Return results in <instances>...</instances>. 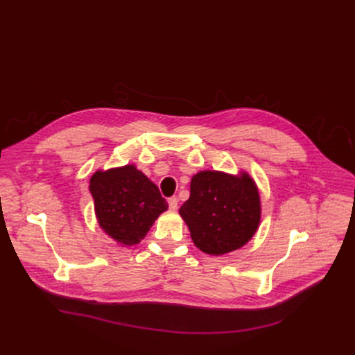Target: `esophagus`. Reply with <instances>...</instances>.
<instances>
[{
	"mask_svg": "<svg viewBox=\"0 0 355 355\" xmlns=\"http://www.w3.org/2000/svg\"><path fill=\"white\" fill-rule=\"evenodd\" d=\"M178 198L176 196H172V198H168L167 199V204H168V208H171L172 211H176L178 209Z\"/></svg>",
	"mask_w": 355,
	"mask_h": 355,
	"instance_id": "obj_1",
	"label": "esophagus"
}]
</instances>
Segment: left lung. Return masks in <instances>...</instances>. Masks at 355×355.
<instances>
[{
	"instance_id": "1",
	"label": "left lung",
	"mask_w": 355,
	"mask_h": 355,
	"mask_svg": "<svg viewBox=\"0 0 355 355\" xmlns=\"http://www.w3.org/2000/svg\"><path fill=\"white\" fill-rule=\"evenodd\" d=\"M193 244L211 256L245 245L260 225L261 200L247 172L200 171L191 180V196L179 209Z\"/></svg>"
}]
</instances>
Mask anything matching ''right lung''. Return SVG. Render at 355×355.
<instances>
[{
	"mask_svg": "<svg viewBox=\"0 0 355 355\" xmlns=\"http://www.w3.org/2000/svg\"><path fill=\"white\" fill-rule=\"evenodd\" d=\"M89 191L98 225L123 247L139 244L168 207L156 184L134 164L96 171Z\"/></svg>",
	"mask_w": 355,
	"mask_h": 355,
	"instance_id": "1",
	"label": "right lung"
}]
</instances>
